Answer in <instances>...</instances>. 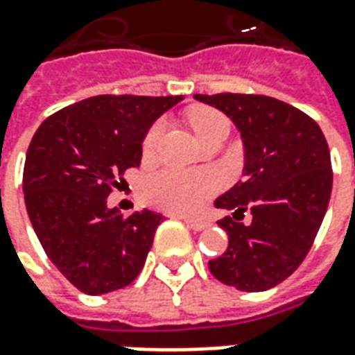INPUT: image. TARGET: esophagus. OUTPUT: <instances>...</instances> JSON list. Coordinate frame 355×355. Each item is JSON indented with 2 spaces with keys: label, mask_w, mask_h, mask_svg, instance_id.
<instances>
[{
  "label": "esophagus",
  "mask_w": 355,
  "mask_h": 355,
  "mask_svg": "<svg viewBox=\"0 0 355 355\" xmlns=\"http://www.w3.org/2000/svg\"><path fill=\"white\" fill-rule=\"evenodd\" d=\"M180 218L184 220L186 226H190V228L196 232L205 230V228H209V226H211V224H209V220H203V218H192V216H180Z\"/></svg>",
  "instance_id": "esophagus-1"
}]
</instances>
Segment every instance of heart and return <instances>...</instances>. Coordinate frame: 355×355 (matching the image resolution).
<instances>
[{"instance_id":"b5f03b06","label":"heart","mask_w":355,"mask_h":355,"mask_svg":"<svg viewBox=\"0 0 355 355\" xmlns=\"http://www.w3.org/2000/svg\"><path fill=\"white\" fill-rule=\"evenodd\" d=\"M188 123L192 125L198 139L203 140L218 129H228L230 123L224 114L209 106H193L188 110ZM165 131V121L157 119L142 139V154L152 155ZM218 182L211 173H184V171L163 169L144 180L142 192L152 205L180 215L198 213L203 203L216 192Z\"/></svg>"}]
</instances>
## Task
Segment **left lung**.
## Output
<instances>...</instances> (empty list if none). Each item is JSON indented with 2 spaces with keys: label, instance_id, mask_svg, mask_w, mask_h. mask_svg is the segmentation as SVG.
I'll return each mask as SVG.
<instances>
[{
  "label": "left lung",
  "instance_id": "left-lung-1",
  "mask_svg": "<svg viewBox=\"0 0 355 355\" xmlns=\"http://www.w3.org/2000/svg\"><path fill=\"white\" fill-rule=\"evenodd\" d=\"M238 127L243 180L215 201L234 211L218 226L228 249L209 261L218 282L239 291H266L304 261L327 211L333 169L320 125L287 102L264 94H196ZM249 210L254 220L239 223Z\"/></svg>",
  "mask_w": 355,
  "mask_h": 355
}]
</instances>
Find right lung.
<instances>
[{
    "label": "right lung",
    "mask_w": 355,
    "mask_h": 355,
    "mask_svg": "<svg viewBox=\"0 0 355 355\" xmlns=\"http://www.w3.org/2000/svg\"><path fill=\"white\" fill-rule=\"evenodd\" d=\"M180 101L98 94L35 131L22 175L28 216L49 261L81 293L127 287L144 266L163 216L148 209L123 216L106 200L117 177L140 165L148 129Z\"/></svg>",
    "instance_id": "add662e5"
}]
</instances>
